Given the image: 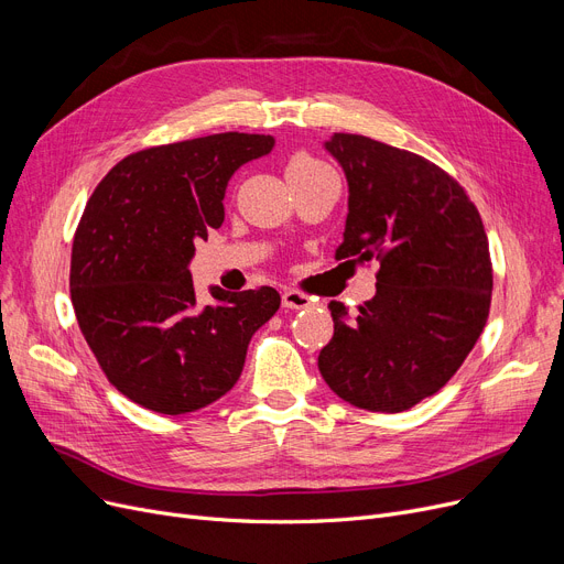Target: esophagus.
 Here are the masks:
<instances>
[{"instance_id":"1","label":"esophagus","mask_w":564,"mask_h":564,"mask_svg":"<svg viewBox=\"0 0 564 564\" xmlns=\"http://www.w3.org/2000/svg\"><path fill=\"white\" fill-rule=\"evenodd\" d=\"M312 301H310V296L307 293H303V291H296V289H286L284 293H282V305L284 307H291V310H303V307H307Z\"/></svg>"}]
</instances>
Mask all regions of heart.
Segmentation results:
<instances>
[{
  "label": "heart",
  "mask_w": 564,
  "mask_h": 564,
  "mask_svg": "<svg viewBox=\"0 0 564 564\" xmlns=\"http://www.w3.org/2000/svg\"><path fill=\"white\" fill-rule=\"evenodd\" d=\"M321 170H328V165L324 160H318L316 155H312L310 151H293L286 160V176L291 183L303 181L307 176H314Z\"/></svg>",
  "instance_id": "1"
}]
</instances>
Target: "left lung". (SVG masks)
Returning <instances> with one entry per match:
<instances>
[{"instance_id": "obj_1", "label": "left lung", "mask_w": 564, "mask_h": 564, "mask_svg": "<svg viewBox=\"0 0 564 564\" xmlns=\"http://www.w3.org/2000/svg\"><path fill=\"white\" fill-rule=\"evenodd\" d=\"M326 149L348 181L335 259L379 261V271L377 296L354 324L330 301L335 333L318 371L348 404L406 411L457 373L485 330L494 289L485 223L459 181L432 160L354 132H335Z\"/></svg>"}]
</instances>
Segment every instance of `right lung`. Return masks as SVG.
Listing matches in <instances>:
<instances>
[{
  "mask_svg": "<svg viewBox=\"0 0 564 564\" xmlns=\"http://www.w3.org/2000/svg\"><path fill=\"white\" fill-rule=\"evenodd\" d=\"M271 135L218 132L126 155L91 193L73 236L70 301L102 373L135 404L181 415L234 388L250 337L280 307L273 286L210 289L187 261L225 220V191Z\"/></svg>",
  "mask_w": 564,
  "mask_h": 564,
  "instance_id": "obj_1",
  "label": "right lung"
}]
</instances>
